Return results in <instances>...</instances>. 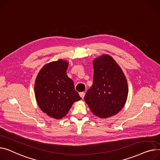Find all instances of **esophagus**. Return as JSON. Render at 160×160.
I'll use <instances>...</instances> for the list:
<instances>
[{"label":"esophagus","mask_w":160,"mask_h":160,"mask_svg":"<svg viewBox=\"0 0 160 160\" xmlns=\"http://www.w3.org/2000/svg\"><path fill=\"white\" fill-rule=\"evenodd\" d=\"M79 95H80V96H81V98L82 99H83L84 97V95H85V93H84V92H80V93H79Z\"/></svg>","instance_id":"1"}]
</instances>
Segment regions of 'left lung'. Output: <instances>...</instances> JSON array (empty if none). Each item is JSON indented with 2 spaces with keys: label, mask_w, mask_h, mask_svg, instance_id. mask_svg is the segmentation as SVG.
<instances>
[{
  "label": "left lung",
  "mask_w": 160,
  "mask_h": 160,
  "mask_svg": "<svg viewBox=\"0 0 160 160\" xmlns=\"http://www.w3.org/2000/svg\"><path fill=\"white\" fill-rule=\"evenodd\" d=\"M93 84L84 101L93 114L107 118L114 116L125 105L128 85L125 75L112 57L104 55L93 62Z\"/></svg>",
  "instance_id": "left-lung-1"
}]
</instances>
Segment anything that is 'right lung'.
Segmentation results:
<instances>
[{"instance_id":"right-lung-1","label":"right lung","mask_w":160,"mask_h":160,"mask_svg":"<svg viewBox=\"0 0 160 160\" xmlns=\"http://www.w3.org/2000/svg\"><path fill=\"white\" fill-rule=\"evenodd\" d=\"M68 63L61 59L46 64L35 82V98L40 108L50 117L61 119L74 102L81 99L73 81L67 75Z\"/></svg>"}]
</instances>
